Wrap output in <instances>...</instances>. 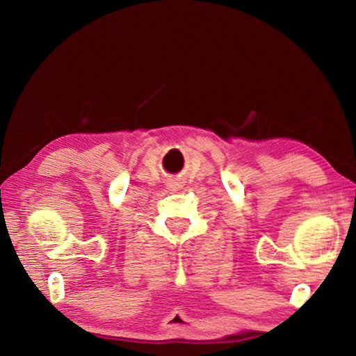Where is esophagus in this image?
Listing matches in <instances>:
<instances>
[{
	"label": "esophagus",
	"mask_w": 356,
	"mask_h": 356,
	"mask_svg": "<svg viewBox=\"0 0 356 356\" xmlns=\"http://www.w3.org/2000/svg\"><path fill=\"white\" fill-rule=\"evenodd\" d=\"M172 188H174V186H172Z\"/></svg>",
	"instance_id": "1"
}]
</instances>
